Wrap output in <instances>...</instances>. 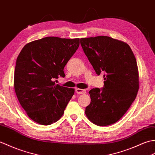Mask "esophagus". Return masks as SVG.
I'll use <instances>...</instances> for the list:
<instances>
[{"label": "esophagus", "instance_id": "obj_1", "mask_svg": "<svg viewBox=\"0 0 155 155\" xmlns=\"http://www.w3.org/2000/svg\"><path fill=\"white\" fill-rule=\"evenodd\" d=\"M85 92H86V91H85V89H81L80 88L75 89V93L78 94H85Z\"/></svg>", "mask_w": 155, "mask_h": 155}]
</instances>
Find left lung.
Wrapping results in <instances>:
<instances>
[{
	"label": "left lung",
	"mask_w": 155,
	"mask_h": 155,
	"mask_svg": "<svg viewBox=\"0 0 155 155\" xmlns=\"http://www.w3.org/2000/svg\"><path fill=\"white\" fill-rule=\"evenodd\" d=\"M80 43L96 74H105L104 87L89 91L91 102L85 115L97 125H112L137 97L139 80L136 58L128 44L109 36L84 38Z\"/></svg>",
	"instance_id": "1"
}]
</instances>
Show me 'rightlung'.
<instances>
[{"mask_svg": "<svg viewBox=\"0 0 155 155\" xmlns=\"http://www.w3.org/2000/svg\"><path fill=\"white\" fill-rule=\"evenodd\" d=\"M80 46V39L46 37L26 44L16 59L14 87L22 108L34 121L49 125L58 121L74 89L54 81Z\"/></svg>", "mask_w": 155, "mask_h": 155, "instance_id": "right-lung-1", "label": "right lung"}]
</instances>
